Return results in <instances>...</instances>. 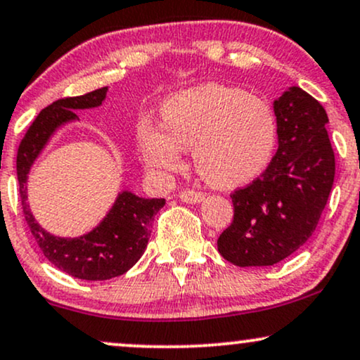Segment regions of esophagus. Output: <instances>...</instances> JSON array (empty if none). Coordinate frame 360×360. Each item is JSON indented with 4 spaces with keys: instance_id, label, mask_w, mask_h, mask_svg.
<instances>
[{
    "instance_id": "34e87169",
    "label": "esophagus",
    "mask_w": 360,
    "mask_h": 360,
    "mask_svg": "<svg viewBox=\"0 0 360 360\" xmlns=\"http://www.w3.org/2000/svg\"><path fill=\"white\" fill-rule=\"evenodd\" d=\"M179 198H181V201H184V202H201L202 199H205V194L202 193H199V191H193V189H188V191H183V193H179Z\"/></svg>"
}]
</instances>
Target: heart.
<instances>
[{
    "mask_svg": "<svg viewBox=\"0 0 360 360\" xmlns=\"http://www.w3.org/2000/svg\"><path fill=\"white\" fill-rule=\"evenodd\" d=\"M164 132L139 125V146L158 171L181 167V149H191L199 176L216 188L255 179L274 158L278 139L270 102L238 86L202 84L162 105Z\"/></svg>",
    "mask_w": 360,
    "mask_h": 360,
    "instance_id": "obj_1",
    "label": "heart"
}]
</instances>
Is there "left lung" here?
Returning <instances> with one entry per match:
<instances>
[{
    "instance_id": "obj_1",
    "label": "left lung",
    "mask_w": 360,
    "mask_h": 360,
    "mask_svg": "<svg viewBox=\"0 0 360 360\" xmlns=\"http://www.w3.org/2000/svg\"><path fill=\"white\" fill-rule=\"evenodd\" d=\"M274 109L278 149L262 176L231 193L233 221L218 251L236 266H270L300 248L317 228L335 176L327 112L290 86Z\"/></svg>"
}]
</instances>
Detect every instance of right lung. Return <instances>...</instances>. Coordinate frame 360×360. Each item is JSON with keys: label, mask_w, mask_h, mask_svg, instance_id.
<instances>
[{"label": "right lung", "mask_w": 360, "mask_h": 360, "mask_svg": "<svg viewBox=\"0 0 360 360\" xmlns=\"http://www.w3.org/2000/svg\"><path fill=\"white\" fill-rule=\"evenodd\" d=\"M105 94L107 86H102L85 95L65 97L50 103L30 125L16 155L21 207L45 258L65 274L94 281L115 278L136 265L146 251L154 216L166 205V199H146L124 191L97 228L79 238H60L50 235L34 221L27 202V179L30 167L55 129L68 120L79 119L73 110L101 105Z\"/></svg>", "instance_id": "1"}]
</instances>
